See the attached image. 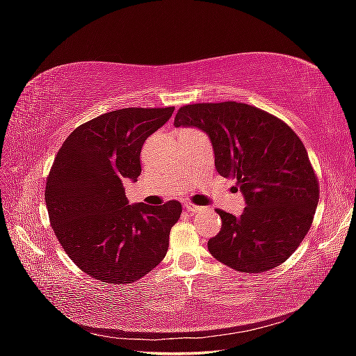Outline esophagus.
<instances>
[{"mask_svg": "<svg viewBox=\"0 0 356 356\" xmlns=\"http://www.w3.org/2000/svg\"><path fill=\"white\" fill-rule=\"evenodd\" d=\"M184 208H186L188 212H191V213L200 212V211L203 209L202 207H197V204H193V203H190V202H186V203H184Z\"/></svg>", "mask_w": 356, "mask_h": 356, "instance_id": "obj_1", "label": "esophagus"}]
</instances>
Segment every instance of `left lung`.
Segmentation results:
<instances>
[{"label": "left lung", "instance_id": "left-lung-1", "mask_svg": "<svg viewBox=\"0 0 356 356\" xmlns=\"http://www.w3.org/2000/svg\"><path fill=\"white\" fill-rule=\"evenodd\" d=\"M174 124L209 136L218 174L238 181L245 199L241 217L217 209L222 225L208 242L209 252L248 273L284 263L305 239L319 200L315 172L293 129L232 101L181 106Z\"/></svg>", "mask_w": 356, "mask_h": 356}]
</instances>
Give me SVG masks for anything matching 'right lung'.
<instances>
[{
  "label": "right lung",
  "mask_w": 356,
  "mask_h": 356,
  "mask_svg": "<svg viewBox=\"0 0 356 356\" xmlns=\"http://www.w3.org/2000/svg\"><path fill=\"white\" fill-rule=\"evenodd\" d=\"M174 110L102 114L71 132L53 161L44 193L51 229L71 260L102 282L138 281L168 252L181 203L129 204L123 181L136 182L145 139Z\"/></svg>",
  "instance_id": "right-lung-1"
}]
</instances>
